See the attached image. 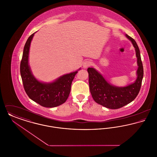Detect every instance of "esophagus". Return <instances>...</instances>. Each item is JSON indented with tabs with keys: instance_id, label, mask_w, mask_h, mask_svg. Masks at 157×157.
Masks as SVG:
<instances>
[{
	"instance_id": "obj_1",
	"label": "esophagus",
	"mask_w": 157,
	"mask_h": 157,
	"mask_svg": "<svg viewBox=\"0 0 157 157\" xmlns=\"http://www.w3.org/2000/svg\"><path fill=\"white\" fill-rule=\"evenodd\" d=\"M91 65V62L90 60H86L85 62H83V67L84 68H87L88 67H90Z\"/></svg>"
}]
</instances>
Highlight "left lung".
Returning a JSON list of instances; mask_svg holds the SVG:
<instances>
[{
	"label": "left lung",
	"mask_w": 157,
	"mask_h": 157,
	"mask_svg": "<svg viewBox=\"0 0 157 157\" xmlns=\"http://www.w3.org/2000/svg\"><path fill=\"white\" fill-rule=\"evenodd\" d=\"M125 36L132 42L137 58L138 69L134 82L125 86H117L108 82L103 75L94 67H88L89 84L94 100L107 108L116 109L133 101L137 97L141 86L144 69L140 49L133 38L127 34Z\"/></svg>",
	"instance_id": "1"
}]
</instances>
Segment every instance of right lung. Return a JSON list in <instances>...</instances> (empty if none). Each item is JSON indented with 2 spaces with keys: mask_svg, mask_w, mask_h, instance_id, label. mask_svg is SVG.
<instances>
[{
  "mask_svg": "<svg viewBox=\"0 0 157 157\" xmlns=\"http://www.w3.org/2000/svg\"><path fill=\"white\" fill-rule=\"evenodd\" d=\"M35 33L28 39L23 49L20 67L23 87L28 97L38 104L47 108L56 107L67 101L72 81L81 68L75 72L62 75L53 82L39 81L33 75L29 65L30 44Z\"/></svg>",
  "mask_w": 157,
  "mask_h": 157,
  "instance_id": "right-lung-1",
  "label": "right lung"
}]
</instances>
